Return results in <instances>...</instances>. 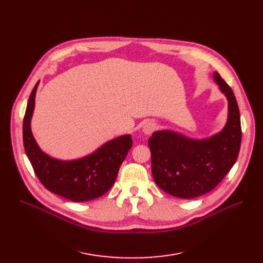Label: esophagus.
I'll list each match as a JSON object with an SVG mask.
<instances>
[{"instance_id":"34e87169","label":"esophagus","mask_w":263,"mask_h":263,"mask_svg":"<svg viewBox=\"0 0 263 263\" xmlns=\"http://www.w3.org/2000/svg\"><path fill=\"white\" fill-rule=\"evenodd\" d=\"M157 128H158V127H157V123H155V122H153V121H149V122H146V123L144 124L143 132H144L145 134H147V135H150L154 131L157 130Z\"/></svg>"}]
</instances>
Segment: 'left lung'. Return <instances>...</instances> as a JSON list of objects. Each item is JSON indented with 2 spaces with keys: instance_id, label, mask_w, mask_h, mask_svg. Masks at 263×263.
<instances>
[{
  "instance_id": "left-lung-1",
  "label": "left lung",
  "mask_w": 263,
  "mask_h": 263,
  "mask_svg": "<svg viewBox=\"0 0 263 263\" xmlns=\"http://www.w3.org/2000/svg\"><path fill=\"white\" fill-rule=\"evenodd\" d=\"M213 77L228 100V120L222 131L197 141L164 130L155 132L148 141L157 185L179 198H195L212 191L239 156L242 130L236 97L219 73Z\"/></svg>"
}]
</instances>
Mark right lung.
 <instances>
[{"instance_id":"1","label":"right lung","mask_w":263,"mask_h":263,"mask_svg":"<svg viewBox=\"0 0 263 263\" xmlns=\"http://www.w3.org/2000/svg\"><path fill=\"white\" fill-rule=\"evenodd\" d=\"M38 84L39 81L31 92L23 119L25 154L36 176L47 190L74 202L88 201L104 195L113 186L120 165L132 147L131 136H119L79 160L52 159L40 150L31 131Z\"/></svg>"}]
</instances>
